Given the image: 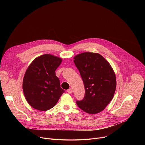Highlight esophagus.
I'll use <instances>...</instances> for the list:
<instances>
[{
  "mask_svg": "<svg viewBox=\"0 0 145 145\" xmlns=\"http://www.w3.org/2000/svg\"><path fill=\"white\" fill-rule=\"evenodd\" d=\"M72 88H69V89H68V90H67V92H68V93H72Z\"/></svg>",
  "mask_w": 145,
  "mask_h": 145,
  "instance_id": "obj_1",
  "label": "esophagus"
}]
</instances>
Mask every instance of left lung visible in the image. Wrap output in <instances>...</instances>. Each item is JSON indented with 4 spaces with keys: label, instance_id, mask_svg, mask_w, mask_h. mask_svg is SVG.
Wrapping results in <instances>:
<instances>
[{
    "label": "left lung",
    "instance_id": "8db88e82",
    "mask_svg": "<svg viewBox=\"0 0 145 145\" xmlns=\"http://www.w3.org/2000/svg\"><path fill=\"white\" fill-rule=\"evenodd\" d=\"M74 59L85 87L84 97L77 100V105L87 113H99L114 97L116 86L115 73L108 62L98 53H82Z\"/></svg>",
    "mask_w": 145,
    "mask_h": 145
}]
</instances>
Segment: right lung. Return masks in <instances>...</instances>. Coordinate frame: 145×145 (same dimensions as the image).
Here are the masks:
<instances>
[{
  "label": "right lung",
  "instance_id": "obj_1",
  "mask_svg": "<svg viewBox=\"0 0 145 145\" xmlns=\"http://www.w3.org/2000/svg\"><path fill=\"white\" fill-rule=\"evenodd\" d=\"M61 61L60 58L44 54L36 58L26 70L23 91L26 100L34 108L40 111L50 110L65 92L55 73Z\"/></svg>",
  "mask_w": 145,
  "mask_h": 145
}]
</instances>
